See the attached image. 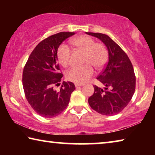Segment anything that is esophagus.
<instances>
[{
  "label": "esophagus",
  "instance_id": "obj_1",
  "mask_svg": "<svg viewBox=\"0 0 155 155\" xmlns=\"http://www.w3.org/2000/svg\"><path fill=\"white\" fill-rule=\"evenodd\" d=\"M75 87H82L83 86V84H79V83H75Z\"/></svg>",
  "mask_w": 155,
  "mask_h": 155
}]
</instances>
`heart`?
I'll list each match as a JSON object with an SVG mask.
<instances>
[{"label":"heart","mask_w":155,"mask_h":155,"mask_svg":"<svg viewBox=\"0 0 155 155\" xmlns=\"http://www.w3.org/2000/svg\"><path fill=\"white\" fill-rule=\"evenodd\" d=\"M71 45L85 52L83 67H75L70 69L65 74L66 78L76 83L82 84L90 79L94 74L93 66L96 70H101L108 60V51L102 43L96 42L91 37L85 35L78 36L70 41ZM71 51L65 44H61L57 48V58L59 64L67 67L70 64Z\"/></svg>","instance_id":"1"}]
</instances>
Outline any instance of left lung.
Wrapping results in <instances>:
<instances>
[{
    "label": "left lung",
    "instance_id": "8db88e82",
    "mask_svg": "<svg viewBox=\"0 0 155 155\" xmlns=\"http://www.w3.org/2000/svg\"><path fill=\"white\" fill-rule=\"evenodd\" d=\"M105 44L109 60L97 79L104 88L94 85L93 95L88 103L94 111L104 115H114L121 112L130 101L135 90V75L133 65L126 52L108 35L87 33Z\"/></svg>",
    "mask_w": 155,
    "mask_h": 155
}]
</instances>
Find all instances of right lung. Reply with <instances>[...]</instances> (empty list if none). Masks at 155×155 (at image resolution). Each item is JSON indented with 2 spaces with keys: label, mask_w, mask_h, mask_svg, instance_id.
<instances>
[{
  "label": "right lung",
  "mask_w": 155,
  "mask_h": 155,
  "mask_svg": "<svg viewBox=\"0 0 155 155\" xmlns=\"http://www.w3.org/2000/svg\"><path fill=\"white\" fill-rule=\"evenodd\" d=\"M73 32H61L40 41L31 52L22 73V85L28 103L37 114L46 118L59 115L66 108L70 96L75 90L74 84L62 83L63 74L57 63V51L65 39Z\"/></svg>",
  "instance_id": "obj_1"
}]
</instances>
